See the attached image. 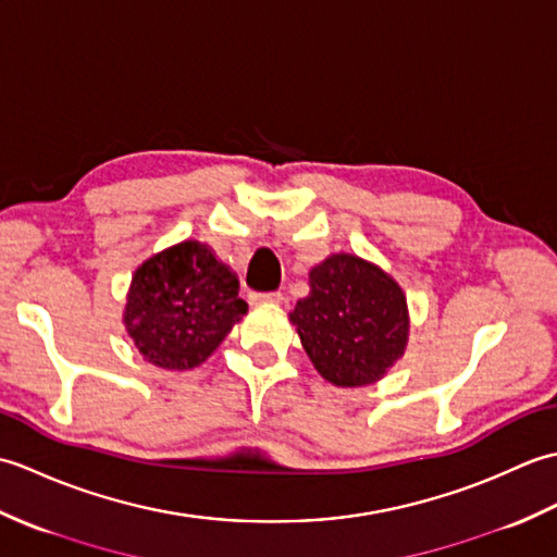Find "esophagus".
Here are the masks:
<instances>
[{
	"label": "esophagus",
	"mask_w": 557,
	"mask_h": 557,
	"mask_svg": "<svg viewBox=\"0 0 557 557\" xmlns=\"http://www.w3.org/2000/svg\"><path fill=\"white\" fill-rule=\"evenodd\" d=\"M258 299L260 301H265V304H282V292H263V294H258Z\"/></svg>",
	"instance_id": "esophagus-1"
}]
</instances>
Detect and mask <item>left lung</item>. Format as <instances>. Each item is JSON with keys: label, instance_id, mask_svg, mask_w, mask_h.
Returning a JSON list of instances; mask_svg holds the SVG:
<instances>
[{"label": "left lung", "instance_id": "1", "mask_svg": "<svg viewBox=\"0 0 557 557\" xmlns=\"http://www.w3.org/2000/svg\"><path fill=\"white\" fill-rule=\"evenodd\" d=\"M311 294L289 313L325 381L371 385L407 347L409 313L397 282L366 260L339 253L315 265Z\"/></svg>", "mask_w": 557, "mask_h": 557}]
</instances>
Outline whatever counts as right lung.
<instances>
[{"instance_id":"add662e5","label":"right lung","mask_w":557,"mask_h":557,"mask_svg":"<svg viewBox=\"0 0 557 557\" xmlns=\"http://www.w3.org/2000/svg\"><path fill=\"white\" fill-rule=\"evenodd\" d=\"M246 311L234 272L206 244L182 242L136 270L124 323L150 363L188 371L218 349Z\"/></svg>"}]
</instances>
